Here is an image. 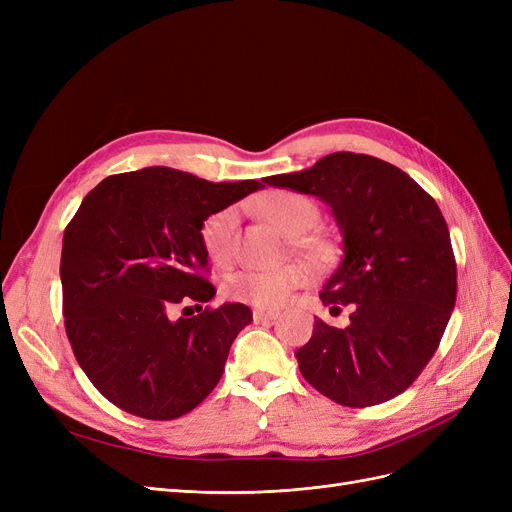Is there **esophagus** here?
<instances>
[{
	"instance_id": "1",
	"label": "esophagus",
	"mask_w": 512,
	"mask_h": 512,
	"mask_svg": "<svg viewBox=\"0 0 512 512\" xmlns=\"http://www.w3.org/2000/svg\"><path fill=\"white\" fill-rule=\"evenodd\" d=\"M277 314L275 309H254V322H269V320H275Z\"/></svg>"
}]
</instances>
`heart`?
<instances>
[{
  "instance_id": "obj_1",
  "label": "heart",
  "mask_w": 512,
  "mask_h": 512,
  "mask_svg": "<svg viewBox=\"0 0 512 512\" xmlns=\"http://www.w3.org/2000/svg\"><path fill=\"white\" fill-rule=\"evenodd\" d=\"M260 213L284 235H301L307 228H312L318 220V209L312 200L297 192H273L258 203ZM239 215L235 207H226L218 213L209 215L200 230V239L207 256L215 265H226L235 252V230ZM301 252L314 262H320L327 256V247L320 241L305 239L299 243ZM309 271L303 265H288L280 269H245L226 277L222 292L230 301L247 303L254 307H280L292 290L307 284Z\"/></svg>"
}]
</instances>
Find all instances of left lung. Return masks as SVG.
<instances>
[{"label":"left lung","mask_w":512,"mask_h":512,"mask_svg":"<svg viewBox=\"0 0 512 512\" xmlns=\"http://www.w3.org/2000/svg\"><path fill=\"white\" fill-rule=\"evenodd\" d=\"M314 194L333 211L344 256L324 305H352L346 329L316 320L294 352L303 378L348 408L404 393L438 350L457 299V265L440 207L404 170L352 151L262 179Z\"/></svg>","instance_id":"8db88e82"}]
</instances>
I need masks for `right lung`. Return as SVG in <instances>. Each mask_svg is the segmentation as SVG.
I'll return each instance as SVG.
<instances>
[{"mask_svg": "<svg viewBox=\"0 0 512 512\" xmlns=\"http://www.w3.org/2000/svg\"><path fill=\"white\" fill-rule=\"evenodd\" d=\"M260 188L254 179L211 183L149 166L106 177L83 198L61 247L64 324L76 361L111 404L173 421L220 382L252 309L203 307L215 288L200 230ZM188 302L197 303L196 317L169 318Z\"/></svg>", "mask_w": 512, "mask_h": 512, "instance_id": "add662e5", "label": "right lung"}]
</instances>
